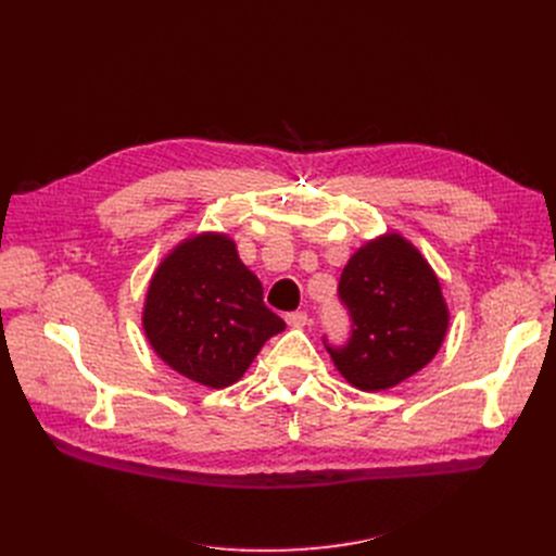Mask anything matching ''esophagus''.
<instances>
[{
	"label": "esophagus",
	"instance_id": "esophagus-1",
	"mask_svg": "<svg viewBox=\"0 0 556 556\" xmlns=\"http://www.w3.org/2000/svg\"><path fill=\"white\" fill-rule=\"evenodd\" d=\"M283 319L288 323V327H295V329H302L308 325V315L304 311H293V313H286Z\"/></svg>",
	"mask_w": 556,
	"mask_h": 556
}]
</instances>
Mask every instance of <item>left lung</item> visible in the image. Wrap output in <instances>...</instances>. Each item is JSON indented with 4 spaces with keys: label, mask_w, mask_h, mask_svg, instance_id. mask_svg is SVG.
Masks as SVG:
<instances>
[{
    "label": "left lung",
    "mask_w": 556,
    "mask_h": 556,
    "mask_svg": "<svg viewBox=\"0 0 556 556\" xmlns=\"http://www.w3.org/2000/svg\"><path fill=\"white\" fill-rule=\"evenodd\" d=\"M338 295L352 319V336L342 346L325 338V346L354 388L390 390L440 352L448 329L442 286L401 233L378 237L349 258Z\"/></svg>",
    "instance_id": "obj_1"
}]
</instances>
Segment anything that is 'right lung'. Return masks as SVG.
Returning a JSON list of instances; mask_svg holds the SVG:
<instances>
[{"mask_svg": "<svg viewBox=\"0 0 556 556\" xmlns=\"http://www.w3.org/2000/svg\"><path fill=\"white\" fill-rule=\"evenodd\" d=\"M143 333L178 374L214 390L237 383L263 342L286 329L227 233L204 231L160 263L146 293Z\"/></svg>", "mask_w": 556, "mask_h": 556, "instance_id": "obj_1", "label": "right lung"}]
</instances>
